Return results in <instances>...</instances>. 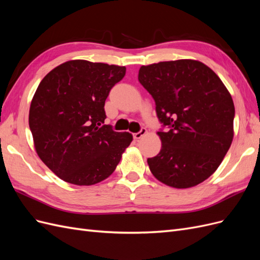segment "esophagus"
Wrapping results in <instances>:
<instances>
[{
	"instance_id": "obj_1",
	"label": "esophagus",
	"mask_w": 260,
	"mask_h": 260,
	"mask_svg": "<svg viewBox=\"0 0 260 260\" xmlns=\"http://www.w3.org/2000/svg\"><path fill=\"white\" fill-rule=\"evenodd\" d=\"M146 132H147V130L145 128H142L139 132H137V133H135V135H133V138H135V140H139V139L142 138L144 135H146Z\"/></svg>"
}]
</instances>
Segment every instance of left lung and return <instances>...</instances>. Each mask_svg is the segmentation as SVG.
I'll return each instance as SVG.
<instances>
[{"label": "left lung", "instance_id": "obj_1", "mask_svg": "<svg viewBox=\"0 0 260 260\" xmlns=\"http://www.w3.org/2000/svg\"><path fill=\"white\" fill-rule=\"evenodd\" d=\"M139 81L153 96L166 131L147 164L160 182L177 188L202 183L221 164L233 140L234 104L220 78L193 59L142 66Z\"/></svg>", "mask_w": 260, "mask_h": 260}]
</instances>
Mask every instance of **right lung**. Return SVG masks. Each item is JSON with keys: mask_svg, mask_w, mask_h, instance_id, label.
Masks as SVG:
<instances>
[{"mask_svg": "<svg viewBox=\"0 0 260 260\" xmlns=\"http://www.w3.org/2000/svg\"><path fill=\"white\" fill-rule=\"evenodd\" d=\"M125 67L76 59L46 75L31 101L29 127L37 154L68 183L92 185L111 176L131 141L106 118L105 101Z\"/></svg>", "mask_w": 260, "mask_h": 260, "instance_id": "add662e5", "label": "right lung"}]
</instances>
